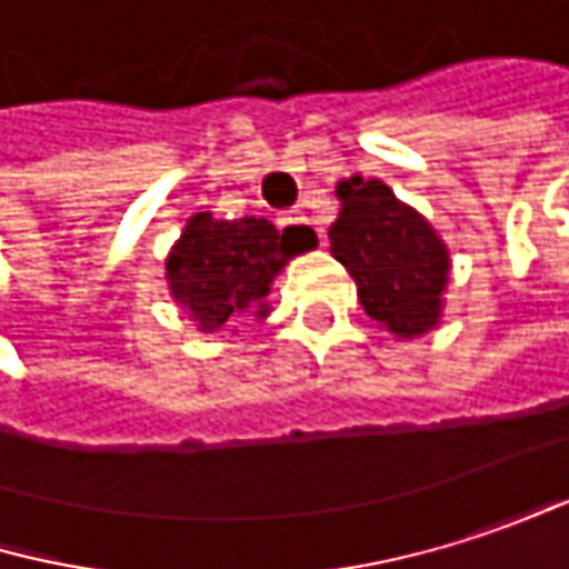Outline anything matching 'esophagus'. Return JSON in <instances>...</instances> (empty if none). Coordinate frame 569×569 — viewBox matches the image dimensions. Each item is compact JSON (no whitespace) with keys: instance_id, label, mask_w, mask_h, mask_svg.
<instances>
[{"instance_id":"34e87169","label":"esophagus","mask_w":569,"mask_h":569,"mask_svg":"<svg viewBox=\"0 0 569 569\" xmlns=\"http://www.w3.org/2000/svg\"><path fill=\"white\" fill-rule=\"evenodd\" d=\"M279 229H287V232H297V236H313L323 242V229L303 212V209H290V212H279Z\"/></svg>"}]
</instances>
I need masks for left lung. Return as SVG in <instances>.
I'll use <instances>...</instances> for the list:
<instances>
[{
    "label": "left lung",
    "instance_id": "obj_1",
    "mask_svg": "<svg viewBox=\"0 0 569 569\" xmlns=\"http://www.w3.org/2000/svg\"><path fill=\"white\" fill-rule=\"evenodd\" d=\"M337 199L330 252L353 276L367 317L397 340L430 333L443 317L450 279V249L440 232L380 179L350 176L337 186Z\"/></svg>",
    "mask_w": 569,
    "mask_h": 569
}]
</instances>
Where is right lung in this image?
Wrapping results in <instances>:
<instances>
[{"instance_id":"right-lung-1","label":"right lung","mask_w":569,"mask_h":569,"mask_svg":"<svg viewBox=\"0 0 569 569\" xmlns=\"http://www.w3.org/2000/svg\"><path fill=\"white\" fill-rule=\"evenodd\" d=\"M307 252L290 232L269 219H216L192 212L166 256L169 297L189 313L199 333L222 330L236 317H269L272 279L293 256Z\"/></svg>"}]
</instances>
